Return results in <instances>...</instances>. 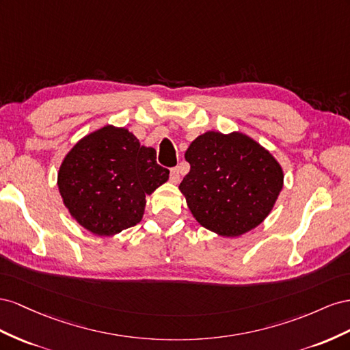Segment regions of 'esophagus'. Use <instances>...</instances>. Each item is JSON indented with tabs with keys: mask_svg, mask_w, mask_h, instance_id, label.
I'll use <instances>...</instances> for the list:
<instances>
[{
	"mask_svg": "<svg viewBox=\"0 0 350 350\" xmlns=\"http://www.w3.org/2000/svg\"><path fill=\"white\" fill-rule=\"evenodd\" d=\"M170 182L173 185H177L180 182V172H178V168H172L170 170Z\"/></svg>",
	"mask_w": 350,
	"mask_h": 350,
	"instance_id": "34e87169",
	"label": "esophagus"
}]
</instances>
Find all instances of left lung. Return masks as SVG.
I'll return each mask as SVG.
<instances>
[{"instance_id":"left-lung-1","label":"left lung","mask_w":350,"mask_h":350,"mask_svg":"<svg viewBox=\"0 0 350 350\" xmlns=\"http://www.w3.org/2000/svg\"><path fill=\"white\" fill-rule=\"evenodd\" d=\"M185 158L191 172L178 191L196 221L218 236L254 230L273 211L283 189L280 163L242 132L199 135Z\"/></svg>"}]
</instances>
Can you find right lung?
I'll use <instances>...</instances> for the list:
<instances>
[{"mask_svg": "<svg viewBox=\"0 0 350 350\" xmlns=\"http://www.w3.org/2000/svg\"><path fill=\"white\" fill-rule=\"evenodd\" d=\"M155 149L126 127L107 124L88 133L66 154L57 186L77 224L96 236H114L141 221L146 195L168 180Z\"/></svg>", "mask_w": 350, "mask_h": 350, "instance_id": "right-lung-1", "label": "right lung"}]
</instances>
